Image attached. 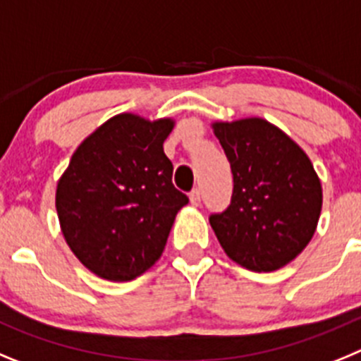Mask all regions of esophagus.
I'll return each instance as SVG.
<instances>
[{
  "label": "esophagus",
  "instance_id": "1",
  "mask_svg": "<svg viewBox=\"0 0 361 361\" xmlns=\"http://www.w3.org/2000/svg\"><path fill=\"white\" fill-rule=\"evenodd\" d=\"M188 200H190V204H194V207H200V203H201L200 190H197V188H194L192 192L188 194Z\"/></svg>",
  "mask_w": 361,
  "mask_h": 361
}]
</instances>
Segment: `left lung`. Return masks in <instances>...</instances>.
<instances>
[{
	"instance_id": "obj_1",
	"label": "left lung",
	"mask_w": 361,
	"mask_h": 361,
	"mask_svg": "<svg viewBox=\"0 0 361 361\" xmlns=\"http://www.w3.org/2000/svg\"><path fill=\"white\" fill-rule=\"evenodd\" d=\"M233 174L232 203L210 216L225 253L252 271H275L310 245L322 183L304 149L259 116L212 122Z\"/></svg>"
}]
</instances>
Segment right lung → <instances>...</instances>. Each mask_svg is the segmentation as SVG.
Instances as JSON below:
<instances>
[{
    "label": "right lung",
    "mask_w": 361,
    "mask_h": 361,
    "mask_svg": "<svg viewBox=\"0 0 361 361\" xmlns=\"http://www.w3.org/2000/svg\"><path fill=\"white\" fill-rule=\"evenodd\" d=\"M174 118L118 113L87 135L57 181L61 232L97 277L133 281L164 253L188 197L173 185L164 142Z\"/></svg>",
    "instance_id": "add662e5"
}]
</instances>
